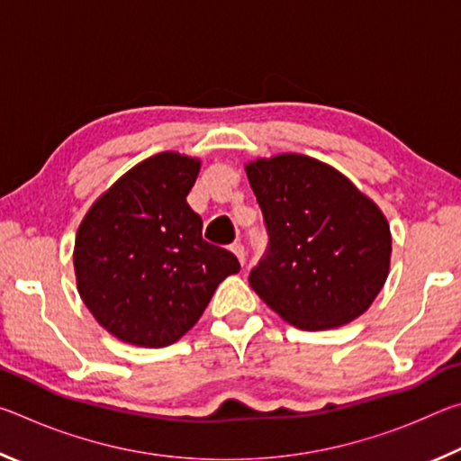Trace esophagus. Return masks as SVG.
Instances as JSON below:
<instances>
[{"instance_id": "obj_1", "label": "esophagus", "mask_w": 461, "mask_h": 461, "mask_svg": "<svg viewBox=\"0 0 461 461\" xmlns=\"http://www.w3.org/2000/svg\"><path fill=\"white\" fill-rule=\"evenodd\" d=\"M231 252L238 256V260H240V264L241 267H244L246 264V248L240 244V241H236V244H231Z\"/></svg>"}]
</instances>
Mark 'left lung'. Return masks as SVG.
Masks as SVG:
<instances>
[{
  "label": "left lung",
  "instance_id": "left-lung-1",
  "mask_svg": "<svg viewBox=\"0 0 461 461\" xmlns=\"http://www.w3.org/2000/svg\"><path fill=\"white\" fill-rule=\"evenodd\" d=\"M268 228V254L249 286L299 330H331L364 315L384 286L393 236L368 194L325 162L275 154L246 162Z\"/></svg>",
  "mask_w": 461,
  "mask_h": 461
}]
</instances>
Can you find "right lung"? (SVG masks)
Masks as SVG:
<instances>
[{
	"instance_id": "add662e5",
	"label": "right lung",
	"mask_w": 461,
	"mask_h": 461,
	"mask_svg": "<svg viewBox=\"0 0 461 461\" xmlns=\"http://www.w3.org/2000/svg\"><path fill=\"white\" fill-rule=\"evenodd\" d=\"M201 160L160 152L122 175L85 213L73 264L95 321L138 348H165L199 321L236 256L203 240L186 203Z\"/></svg>"
}]
</instances>
